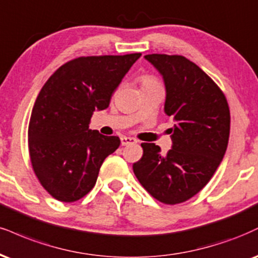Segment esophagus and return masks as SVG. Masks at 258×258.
<instances>
[{
  "instance_id": "obj_1",
  "label": "esophagus",
  "mask_w": 258,
  "mask_h": 258,
  "mask_svg": "<svg viewBox=\"0 0 258 258\" xmlns=\"http://www.w3.org/2000/svg\"><path fill=\"white\" fill-rule=\"evenodd\" d=\"M135 143H137L135 138L132 137H121V145L122 147H125V145H128V144H135Z\"/></svg>"
}]
</instances>
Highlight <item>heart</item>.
<instances>
[{
	"mask_svg": "<svg viewBox=\"0 0 258 258\" xmlns=\"http://www.w3.org/2000/svg\"><path fill=\"white\" fill-rule=\"evenodd\" d=\"M142 84L143 86H145V85H151V84H156V82H155L153 78H150V77H143Z\"/></svg>",
	"mask_w": 258,
	"mask_h": 258,
	"instance_id": "heart-1",
	"label": "heart"
}]
</instances>
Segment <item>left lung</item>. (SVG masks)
Listing matches in <instances>:
<instances>
[{
    "label": "left lung",
    "mask_w": 258,
    "mask_h": 258,
    "mask_svg": "<svg viewBox=\"0 0 258 258\" xmlns=\"http://www.w3.org/2000/svg\"><path fill=\"white\" fill-rule=\"evenodd\" d=\"M166 86L164 113L172 149L166 155L154 143H143V156L133 172L157 201L178 204L197 195L212 179L225 156L231 115L220 88L196 63L180 55H145Z\"/></svg>",
    "instance_id": "8db88e82"
}]
</instances>
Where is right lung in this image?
I'll return each instance as SVG.
<instances>
[{"label":"right lung","instance_id":"add662e5","mask_svg":"<svg viewBox=\"0 0 258 258\" xmlns=\"http://www.w3.org/2000/svg\"><path fill=\"white\" fill-rule=\"evenodd\" d=\"M141 52L78 57L46 80L31 113L29 151L39 182L61 202H76L92 190L99 168L119 148L115 136L89 130L95 110L108 108Z\"/></svg>","mask_w":258,"mask_h":258}]
</instances>
